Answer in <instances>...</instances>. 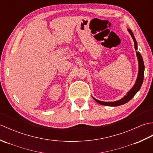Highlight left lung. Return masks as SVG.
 Here are the masks:
<instances>
[{
	"instance_id": "1",
	"label": "left lung",
	"mask_w": 153,
	"mask_h": 153,
	"mask_svg": "<svg viewBox=\"0 0 153 153\" xmlns=\"http://www.w3.org/2000/svg\"><path fill=\"white\" fill-rule=\"evenodd\" d=\"M128 31L130 33L131 37L133 38L134 41V45H135V51L137 50V41L135 40V38L134 37V34H133L132 31L131 30L128 29ZM136 55H137V59H138V63H139V71H138V76H137V78L136 79V82L135 83V85L134 87H132L131 90L126 94V95L123 97L122 99H121L119 100H117V101L114 102H103V101H100V100H97L96 99L93 97V99L95 100L97 102H98L100 105H105V106H120L123 105L126 102H129L133 97L135 96V95L137 93L139 89H140L142 85L143 82V78H144V71H145V66H144V62H143V58L141 56V54L139 53V52L136 51Z\"/></svg>"
}]
</instances>
